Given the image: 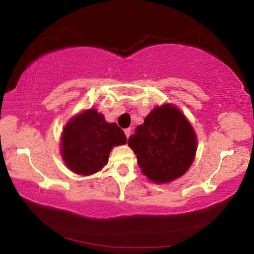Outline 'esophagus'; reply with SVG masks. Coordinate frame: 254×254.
Here are the masks:
<instances>
[{"mask_svg": "<svg viewBox=\"0 0 254 254\" xmlns=\"http://www.w3.org/2000/svg\"><path fill=\"white\" fill-rule=\"evenodd\" d=\"M124 133H126V135H127V137L128 139V136L131 135V128H130V127L126 128V130H124Z\"/></svg>", "mask_w": 254, "mask_h": 254, "instance_id": "1", "label": "esophagus"}]
</instances>
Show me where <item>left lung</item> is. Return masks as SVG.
Wrapping results in <instances>:
<instances>
[{"instance_id":"1","label":"left lung","mask_w":254,"mask_h":254,"mask_svg":"<svg viewBox=\"0 0 254 254\" xmlns=\"http://www.w3.org/2000/svg\"><path fill=\"white\" fill-rule=\"evenodd\" d=\"M127 143L143 175L157 184L182 177L194 161L197 149L194 128L170 104L154 107Z\"/></svg>"}]
</instances>
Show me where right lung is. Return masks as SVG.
<instances>
[{
	"instance_id": "obj_1",
	"label": "right lung",
	"mask_w": 254,
	"mask_h": 254,
	"mask_svg": "<svg viewBox=\"0 0 254 254\" xmlns=\"http://www.w3.org/2000/svg\"><path fill=\"white\" fill-rule=\"evenodd\" d=\"M127 136L115 123H107L95 109L84 111L66 124L62 136V156L75 174L88 176L109 161L114 145L126 144Z\"/></svg>"
}]
</instances>
